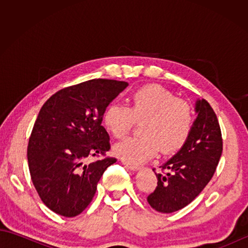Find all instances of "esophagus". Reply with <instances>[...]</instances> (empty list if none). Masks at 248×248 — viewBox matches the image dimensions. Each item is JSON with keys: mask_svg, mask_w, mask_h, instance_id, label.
<instances>
[{"mask_svg": "<svg viewBox=\"0 0 248 248\" xmlns=\"http://www.w3.org/2000/svg\"><path fill=\"white\" fill-rule=\"evenodd\" d=\"M123 163H124V165L125 167H128L129 170H140V165L132 164V163H128V162H124V161Z\"/></svg>", "mask_w": 248, "mask_h": 248, "instance_id": "1", "label": "esophagus"}]
</instances>
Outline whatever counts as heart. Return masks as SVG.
<instances>
[{
	"mask_svg": "<svg viewBox=\"0 0 248 248\" xmlns=\"http://www.w3.org/2000/svg\"><path fill=\"white\" fill-rule=\"evenodd\" d=\"M130 107L109 104L102 121L105 129L117 139L127 135L138 123L140 138H130L116 144L114 152L124 162L139 164L160 151L172 155L183 148L194 124L193 109L186 101L156 84L135 91Z\"/></svg>",
	"mask_w": 248,
	"mask_h": 248,
	"instance_id": "heart-1",
	"label": "heart"
}]
</instances>
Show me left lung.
<instances>
[{"label": "left lung", "instance_id": "left-lung-1", "mask_svg": "<svg viewBox=\"0 0 248 248\" xmlns=\"http://www.w3.org/2000/svg\"><path fill=\"white\" fill-rule=\"evenodd\" d=\"M197 118L191 135L170 160L155 172L157 186L147 200L156 211L171 213L186 207L211 180L223 151L222 131L207 100H197Z\"/></svg>", "mask_w": 248, "mask_h": 248}]
</instances>
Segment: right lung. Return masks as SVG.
I'll list each match as a JSON object with an SVG mask.
<instances>
[{
	"mask_svg": "<svg viewBox=\"0 0 248 248\" xmlns=\"http://www.w3.org/2000/svg\"><path fill=\"white\" fill-rule=\"evenodd\" d=\"M128 85L93 78L61 89L39 110L29 140V168L40 199L53 212L82 213L104 170L117 161L105 156L110 144L101 123L105 108ZM92 156L103 159L86 165Z\"/></svg>",
	"mask_w": 248,
	"mask_h": 248,
	"instance_id": "obj_1",
	"label": "right lung"
}]
</instances>
